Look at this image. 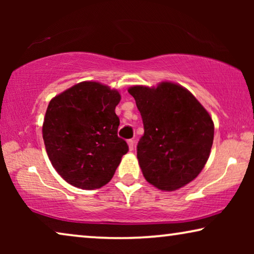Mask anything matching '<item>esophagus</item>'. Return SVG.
<instances>
[{
    "label": "esophagus",
    "instance_id": "obj_1",
    "mask_svg": "<svg viewBox=\"0 0 254 254\" xmlns=\"http://www.w3.org/2000/svg\"><path fill=\"white\" fill-rule=\"evenodd\" d=\"M128 145H129V150H134L135 147V141L134 140H128Z\"/></svg>",
    "mask_w": 254,
    "mask_h": 254
}]
</instances>
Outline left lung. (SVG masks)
<instances>
[{
	"instance_id": "1",
	"label": "left lung",
	"mask_w": 254,
	"mask_h": 254,
	"mask_svg": "<svg viewBox=\"0 0 254 254\" xmlns=\"http://www.w3.org/2000/svg\"><path fill=\"white\" fill-rule=\"evenodd\" d=\"M134 97L144 134L137 143L145 180L162 190L192 182L209 157L214 123L195 97L183 86L163 82L157 88L136 85Z\"/></svg>"
}]
</instances>
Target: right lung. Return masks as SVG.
Listing matches in <instances>:
<instances>
[{"mask_svg":"<svg viewBox=\"0 0 254 254\" xmlns=\"http://www.w3.org/2000/svg\"><path fill=\"white\" fill-rule=\"evenodd\" d=\"M117 90L97 82L78 83L48 104L43 137L50 161L70 185L99 189L112 179L128 151L118 136Z\"/></svg>","mask_w":254,"mask_h":254,"instance_id":"obj_1","label":"right lung"}]
</instances>
